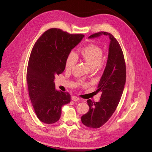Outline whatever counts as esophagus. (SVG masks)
Listing matches in <instances>:
<instances>
[{
	"mask_svg": "<svg viewBox=\"0 0 152 152\" xmlns=\"http://www.w3.org/2000/svg\"><path fill=\"white\" fill-rule=\"evenodd\" d=\"M72 100L73 101H77V100H80V98L77 97V96H72Z\"/></svg>",
	"mask_w": 152,
	"mask_h": 152,
	"instance_id": "obj_1",
	"label": "esophagus"
}]
</instances>
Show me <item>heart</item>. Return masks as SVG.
Segmentation results:
<instances>
[{
	"label": "heart",
	"mask_w": 152,
	"mask_h": 152,
	"mask_svg": "<svg viewBox=\"0 0 152 152\" xmlns=\"http://www.w3.org/2000/svg\"><path fill=\"white\" fill-rule=\"evenodd\" d=\"M80 56L87 62L92 69L102 66L103 64V52L97 46L90 45L82 49ZM78 61V56L74 52L71 51L66 61V67L67 69H72Z\"/></svg>",
	"instance_id": "b5f03b06"
}]
</instances>
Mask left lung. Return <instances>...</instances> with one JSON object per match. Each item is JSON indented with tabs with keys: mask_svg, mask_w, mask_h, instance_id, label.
<instances>
[{
	"mask_svg": "<svg viewBox=\"0 0 152 152\" xmlns=\"http://www.w3.org/2000/svg\"><path fill=\"white\" fill-rule=\"evenodd\" d=\"M106 35L110 42L106 67L99 81L97 92L102 93L100 100H87L88 112L81 117L82 123L88 127H100L109 120L119 103L126 83V69L122 49L117 40L110 33L100 32L90 35L94 38Z\"/></svg>",
	"mask_w": 152,
	"mask_h": 152,
	"instance_id": "1",
	"label": "left lung"
}]
</instances>
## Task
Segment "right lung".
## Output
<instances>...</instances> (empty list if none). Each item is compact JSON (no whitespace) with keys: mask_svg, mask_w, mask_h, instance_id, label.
I'll use <instances>...</instances> for the list:
<instances>
[{"mask_svg":"<svg viewBox=\"0 0 152 152\" xmlns=\"http://www.w3.org/2000/svg\"><path fill=\"white\" fill-rule=\"evenodd\" d=\"M83 37L82 34H70L52 28L43 34L33 47L26 81L34 110L42 123L58 121L62 106L70 102L69 93L55 89V77L64 71L69 53Z\"/></svg>","mask_w":152,"mask_h":152,"instance_id":"obj_1","label":"right lung"}]
</instances>
